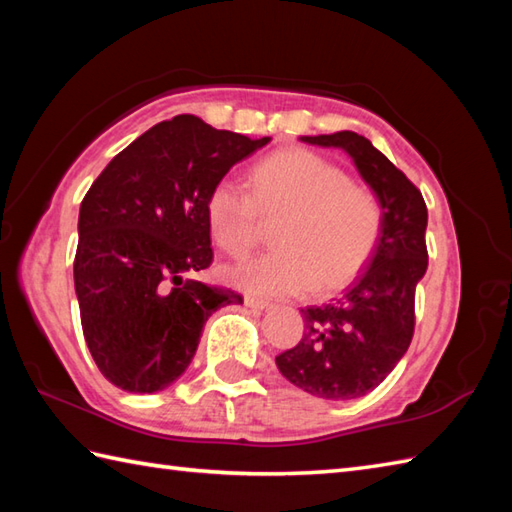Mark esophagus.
Segmentation results:
<instances>
[{
    "label": "esophagus",
    "mask_w": 512,
    "mask_h": 512,
    "mask_svg": "<svg viewBox=\"0 0 512 512\" xmlns=\"http://www.w3.org/2000/svg\"><path fill=\"white\" fill-rule=\"evenodd\" d=\"M244 306L250 308L253 312H264V310L273 308V303L264 301V299H257V297H246V299H244Z\"/></svg>",
    "instance_id": "1"
}]
</instances>
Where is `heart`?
<instances>
[{
	"label": "heart",
	"mask_w": 512,
	"mask_h": 512,
	"mask_svg": "<svg viewBox=\"0 0 512 512\" xmlns=\"http://www.w3.org/2000/svg\"><path fill=\"white\" fill-rule=\"evenodd\" d=\"M224 178L206 198V222L224 253L246 257L275 224L270 253L228 268V284L259 297L319 295L350 286L372 257L383 231V209L372 191L312 151L288 149L250 171Z\"/></svg>",
	"instance_id": "obj_1"
}]
</instances>
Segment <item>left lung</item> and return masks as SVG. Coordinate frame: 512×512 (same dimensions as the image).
I'll return each mask as SVG.
<instances>
[{
  "label": "left lung",
  "mask_w": 512,
  "mask_h": 512,
  "mask_svg": "<svg viewBox=\"0 0 512 512\" xmlns=\"http://www.w3.org/2000/svg\"><path fill=\"white\" fill-rule=\"evenodd\" d=\"M299 140L343 149L383 209V231L356 284L332 303L301 308L306 332L275 358L295 387L325 400H352L383 383L411 343L413 295L427 273V204L365 136L345 129Z\"/></svg>",
  "instance_id": "obj_1"
}]
</instances>
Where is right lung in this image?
I'll return each mask as SVG.
<instances>
[{"label":"right lung","mask_w":512,"mask_h":512,"mask_svg":"<svg viewBox=\"0 0 512 512\" xmlns=\"http://www.w3.org/2000/svg\"><path fill=\"white\" fill-rule=\"evenodd\" d=\"M270 143L182 114L114 156L79 211L74 290L96 367L129 394L187 372L206 319L242 297L184 275L213 259L206 198L233 165Z\"/></svg>","instance_id":"add662e5"}]
</instances>
